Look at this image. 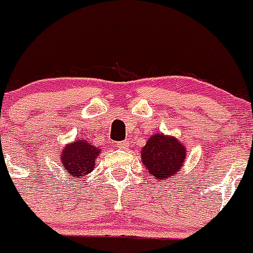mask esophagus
Here are the masks:
<instances>
[{
	"mask_svg": "<svg viewBox=\"0 0 253 253\" xmlns=\"http://www.w3.org/2000/svg\"><path fill=\"white\" fill-rule=\"evenodd\" d=\"M118 148H121V149H127V148L130 147V141L128 140H123V141H120L118 143Z\"/></svg>",
	"mask_w": 253,
	"mask_h": 253,
	"instance_id": "34e87169",
	"label": "esophagus"
}]
</instances>
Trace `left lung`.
Masks as SVG:
<instances>
[{
    "label": "left lung",
    "instance_id": "1",
    "mask_svg": "<svg viewBox=\"0 0 253 253\" xmlns=\"http://www.w3.org/2000/svg\"><path fill=\"white\" fill-rule=\"evenodd\" d=\"M186 159V147L176 137L155 133L141 149V161L152 178L165 180L178 175Z\"/></svg>",
    "mask_w": 253,
    "mask_h": 253
}]
</instances>
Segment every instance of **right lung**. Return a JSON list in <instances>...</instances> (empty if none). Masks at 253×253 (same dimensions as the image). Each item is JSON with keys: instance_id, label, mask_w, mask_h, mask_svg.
I'll return each mask as SVG.
<instances>
[{"instance_id": "add662e5", "label": "right lung", "mask_w": 253, "mask_h": 253, "mask_svg": "<svg viewBox=\"0 0 253 253\" xmlns=\"http://www.w3.org/2000/svg\"><path fill=\"white\" fill-rule=\"evenodd\" d=\"M101 155V149L92 145L85 139H78L61 152V164L62 169L71 176L87 175L94 169V164L98 156Z\"/></svg>"}]
</instances>
